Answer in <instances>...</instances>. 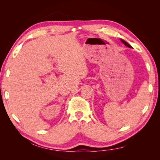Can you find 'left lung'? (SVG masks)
Wrapping results in <instances>:
<instances>
[{
  "mask_svg": "<svg viewBox=\"0 0 160 160\" xmlns=\"http://www.w3.org/2000/svg\"><path fill=\"white\" fill-rule=\"evenodd\" d=\"M121 41H122V42L123 43V44H124L125 46H127V47H129V48L132 47V46H131L129 44H128V43L126 41H125L123 40V39H121Z\"/></svg>",
  "mask_w": 160,
  "mask_h": 160,
  "instance_id": "8db88e82",
  "label": "left lung"
}]
</instances>
